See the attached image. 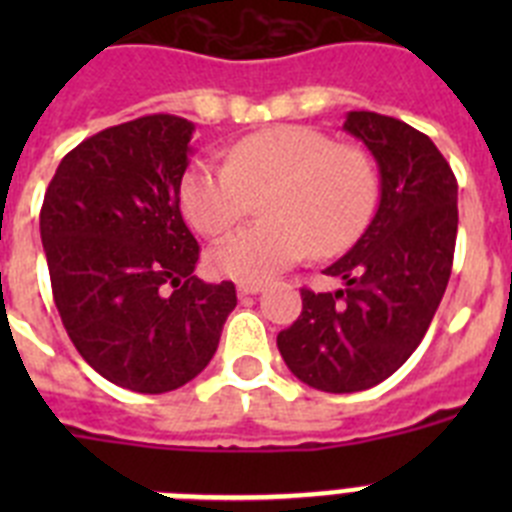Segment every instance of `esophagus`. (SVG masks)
<instances>
[{"label": "esophagus", "instance_id": "esophagus-1", "mask_svg": "<svg viewBox=\"0 0 512 512\" xmlns=\"http://www.w3.org/2000/svg\"><path fill=\"white\" fill-rule=\"evenodd\" d=\"M261 289H264V284H261V282H241V284H238V295H241V297L259 295Z\"/></svg>", "mask_w": 512, "mask_h": 512}]
</instances>
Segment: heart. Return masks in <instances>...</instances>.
Masks as SVG:
<instances>
[{"label": "heart", "instance_id": "heart-1", "mask_svg": "<svg viewBox=\"0 0 512 512\" xmlns=\"http://www.w3.org/2000/svg\"><path fill=\"white\" fill-rule=\"evenodd\" d=\"M261 200L266 223L225 235L207 264L235 282H266L310 253L333 256L364 233L377 207L372 158L305 125H277L241 138L225 166L192 164L179 182V205L194 230L217 235Z\"/></svg>", "mask_w": 512, "mask_h": 512}]
</instances>
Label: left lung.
Here are the masks:
<instances>
[{"label": "left lung", "instance_id": "8db88e82", "mask_svg": "<svg viewBox=\"0 0 512 512\" xmlns=\"http://www.w3.org/2000/svg\"><path fill=\"white\" fill-rule=\"evenodd\" d=\"M343 130L377 161L379 207L354 248L325 269L336 292L302 289V312L277 336L289 372L320 392H361L410 359L454 264L456 176L408 122L348 112Z\"/></svg>", "mask_w": 512, "mask_h": 512}]
</instances>
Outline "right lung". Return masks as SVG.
<instances>
[{
	"label": "right lung",
	"instance_id": "obj_1",
	"mask_svg": "<svg viewBox=\"0 0 512 512\" xmlns=\"http://www.w3.org/2000/svg\"><path fill=\"white\" fill-rule=\"evenodd\" d=\"M194 125L146 115L63 156L40 210V238L63 328L94 372L161 395L215 356L233 282L194 277L200 246L179 210Z\"/></svg>",
	"mask_w": 512,
	"mask_h": 512
}]
</instances>
